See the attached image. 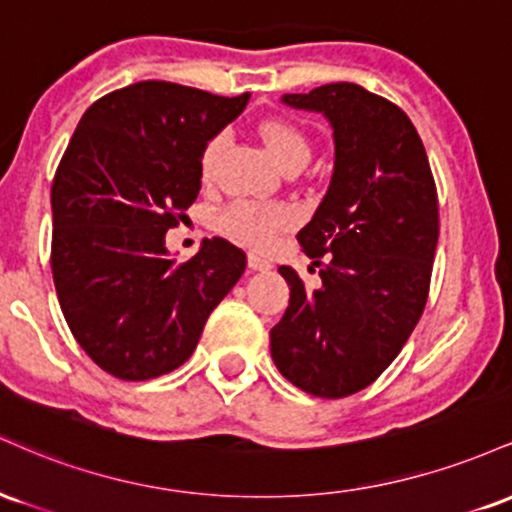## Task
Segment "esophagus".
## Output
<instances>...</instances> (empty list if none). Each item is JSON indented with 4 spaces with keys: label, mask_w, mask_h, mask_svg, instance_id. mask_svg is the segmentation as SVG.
Segmentation results:
<instances>
[{
    "label": "esophagus",
    "mask_w": 512,
    "mask_h": 512,
    "mask_svg": "<svg viewBox=\"0 0 512 512\" xmlns=\"http://www.w3.org/2000/svg\"><path fill=\"white\" fill-rule=\"evenodd\" d=\"M248 267L252 269V272H267V269H272V262H269L264 255H260V252H250Z\"/></svg>",
    "instance_id": "obj_1"
}]
</instances>
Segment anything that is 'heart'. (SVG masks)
<instances>
[{
	"label": "heart",
	"instance_id": "1",
	"mask_svg": "<svg viewBox=\"0 0 512 512\" xmlns=\"http://www.w3.org/2000/svg\"><path fill=\"white\" fill-rule=\"evenodd\" d=\"M257 134H260V142L281 173L291 168H303L310 161L313 146H310L308 134L296 122L284 120V117H269L257 127ZM223 144H226L223 134H214L204 144L202 156H199L202 180H209L214 175ZM293 221H296V214L289 207H260V204L236 202L221 211L219 219H216V228L226 236L240 240V243L264 250L272 248L279 233H284Z\"/></svg>",
	"mask_w": 512,
	"mask_h": 512
}]
</instances>
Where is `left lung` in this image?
Returning <instances> with one entry per match:
<instances>
[{
  "label": "left lung",
  "instance_id": "8db88e82",
  "mask_svg": "<svg viewBox=\"0 0 512 512\" xmlns=\"http://www.w3.org/2000/svg\"><path fill=\"white\" fill-rule=\"evenodd\" d=\"M281 101L330 120L334 173L296 236L322 284L310 291L296 269L279 267L291 301L269 332L272 358L308 395L349 397L395 361L424 313L438 245L436 180L419 132L387 98L342 81Z\"/></svg>",
  "mask_w": 512,
  "mask_h": 512
}]
</instances>
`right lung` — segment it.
<instances>
[{
    "mask_svg": "<svg viewBox=\"0 0 512 512\" xmlns=\"http://www.w3.org/2000/svg\"><path fill=\"white\" fill-rule=\"evenodd\" d=\"M248 101L139 81L76 125L52 180L50 267L69 330L105 373L151 380L180 368L243 276L245 252L228 240L207 238L178 262L166 233L199 195L204 144Z\"/></svg>",
    "mask_w": 512,
    "mask_h": 512,
    "instance_id": "right-lung-1",
    "label": "right lung"
}]
</instances>
